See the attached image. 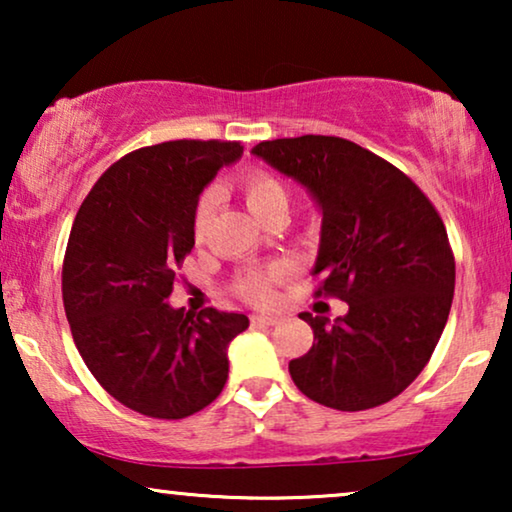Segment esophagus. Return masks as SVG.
<instances>
[{"label": "esophagus", "mask_w": 512, "mask_h": 512, "mask_svg": "<svg viewBox=\"0 0 512 512\" xmlns=\"http://www.w3.org/2000/svg\"><path fill=\"white\" fill-rule=\"evenodd\" d=\"M251 324L254 326H275L279 324L277 314H251Z\"/></svg>", "instance_id": "34e87169"}]
</instances>
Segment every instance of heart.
<instances>
[{"instance_id":"1","label":"heart","mask_w":512,"mask_h":512,"mask_svg":"<svg viewBox=\"0 0 512 512\" xmlns=\"http://www.w3.org/2000/svg\"><path fill=\"white\" fill-rule=\"evenodd\" d=\"M240 195L247 202L251 214H256L258 219L265 221L275 212H286L289 209V191L279 181L275 174L268 170H249L240 179ZM214 198L212 193H205L195 207V235L202 237L209 228V219H212ZM284 279L282 265H270L265 270H247L235 279V291L237 296L249 300L254 305H268L275 300V286Z\"/></svg>"}]
</instances>
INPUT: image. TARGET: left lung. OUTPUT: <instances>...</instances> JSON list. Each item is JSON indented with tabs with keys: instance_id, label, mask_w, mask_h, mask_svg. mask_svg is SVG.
Wrapping results in <instances>:
<instances>
[{
	"instance_id": "8db88e82",
	"label": "left lung",
	"mask_w": 512,
	"mask_h": 512,
	"mask_svg": "<svg viewBox=\"0 0 512 512\" xmlns=\"http://www.w3.org/2000/svg\"><path fill=\"white\" fill-rule=\"evenodd\" d=\"M254 153L319 202L314 296L349 305L333 324L300 314L314 345L289 363L293 382L342 412L389 403L429 363L452 307L454 254L438 209L408 174L349 139L284 137Z\"/></svg>"
}]
</instances>
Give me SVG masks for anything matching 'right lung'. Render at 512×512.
<instances>
[{"mask_svg": "<svg viewBox=\"0 0 512 512\" xmlns=\"http://www.w3.org/2000/svg\"><path fill=\"white\" fill-rule=\"evenodd\" d=\"M240 142L174 139L116 160L76 212L62 261L74 345L109 396L153 419L207 408L228 380L244 314L172 310L165 298L195 244V207Z\"/></svg>", "mask_w": 512, "mask_h": 512, "instance_id": "1", "label": "right lung"}]
</instances>
